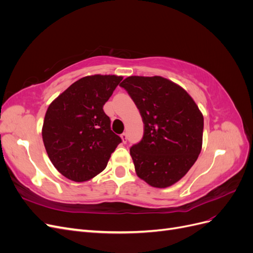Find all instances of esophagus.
Listing matches in <instances>:
<instances>
[{"mask_svg": "<svg viewBox=\"0 0 253 253\" xmlns=\"http://www.w3.org/2000/svg\"><path fill=\"white\" fill-rule=\"evenodd\" d=\"M121 139H122V141H124V143L126 142V140H127V135H126V133H122V134H121Z\"/></svg>", "mask_w": 253, "mask_h": 253, "instance_id": "1", "label": "esophagus"}]
</instances>
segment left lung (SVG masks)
Masks as SVG:
<instances>
[{"label": "left lung", "mask_w": 253, "mask_h": 253, "mask_svg": "<svg viewBox=\"0 0 253 253\" xmlns=\"http://www.w3.org/2000/svg\"><path fill=\"white\" fill-rule=\"evenodd\" d=\"M120 86L132 98L144 125L142 139L129 149L137 175L152 187L173 185L201 153V111L185 89L159 76H132Z\"/></svg>", "instance_id": "8db88e82"}]
</instances>
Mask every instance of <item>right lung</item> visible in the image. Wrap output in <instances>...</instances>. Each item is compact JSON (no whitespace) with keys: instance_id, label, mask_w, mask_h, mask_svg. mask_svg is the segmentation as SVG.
Masks as SVG:
<instances>
[{"instance_id":"obj_1","label":"right lung","mask_w":253,"mask_h":253,"mask_svg":"<svg viewBox=\"0 0 253 253\" xmlns=\"http://www.w3.org/2000/svg\"><path fill=\"white\" fill-rule=\"evenodd\" d=\"M121 80L114 75L87 76L48 106L42 138L50 162L66 178L82 182L95 177L122 141L103 111Z\"/></svg>"}]
</instances>
